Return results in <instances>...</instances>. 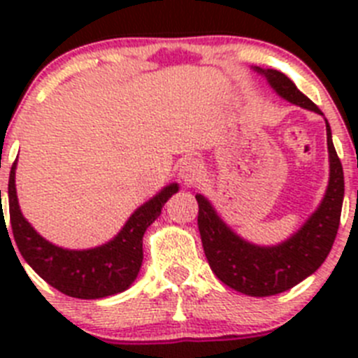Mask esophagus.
Segmentation results:
<instances>
[{"instance_id": "obj_1", "label": "esophagus", "mask_w": 358, "mask_h": 358, "mask_svg": "<svg viewBox=\"0 0 358 358\" xmlns=\"http://www.w3.org/2000/svg\"><path fill=\"white\" fill-rule=\"evenodd\" d=\"M199 177H201V164H199V161L186 159L181 164V169H179V179L182 181V185H195L199 181Z\"/></svg>"}]
</instances>
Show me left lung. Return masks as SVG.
I'll list each match as a JSON object with an SVG mask.
<instances>
[{"instance_id":"8db88e82","label":"left lung","mask_w":358,"mask_h":358,"mask_svg":"<svg viewBox=\"0 0 358 358\" xmlns=\"http://www.w3.org/2000/svg\"><path fill=\"white\" fill-rule=\"evenodd\" d=\"M274 91L290 103L322 115L308 96L278 69L256 66ZM327 143L330 154V181L317 210L285 242L262 248L240 238L222 218L218 217L204 195L197 194L199 231L202 248L215 276L224 285L245 296L265 297L285 292L305 278L314 274L327 260L341 222L344 199V173L339 156L331 141V129L327 122Z\"/></svg>"}]
</instances>
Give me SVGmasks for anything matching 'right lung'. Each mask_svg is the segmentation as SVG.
<instances>
[{
    "instance_id": "right-lung-1",
    "label": "right lung",
    "mask_w": 358,
    "mask_h": 358,
    "mask_svg": "<svg viewBox=\"0 0 358 358\" xmlns=\"http://www.w3.org/2000/svg\"><path fill=\"white\" fill-rule=\"evenodd\" d=\"M179 189L177 182L163 188L129 217L118 235L100 248L71 251L44 240L19 210L15 194V161L8 179V211L17 249L46 283L66 296L100 299L123 292L132 285L143 262V235L161 215L164 202ZM1 194V192H0ZM1 222L5 220L1 213ZM6 227V226H5ZM8 233V229H6ZM10 238V236H8Z\"/></svg>"
}]
</instances>
